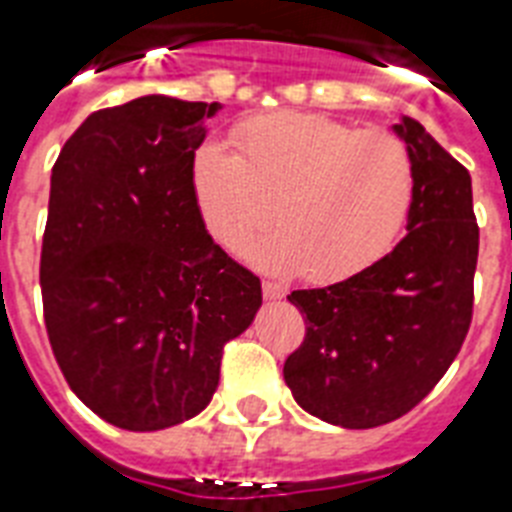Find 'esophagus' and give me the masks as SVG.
Instances as JSON below:
<instances>
[{"label": "esophagus", "mask_w": 512, "mask_h": 512, "mask_svg": "<svg viewBox=\"0 0 512 512\" xmlns=\"http://www.w3.org/2000/svg\"><path fill=\"white\" fill-rule=\"evenodd\" d=\"M286 294V289L281 284H273V281H263V297L265 299H281Z\"/></svg>", "instance_id": "1"}]
</instances>
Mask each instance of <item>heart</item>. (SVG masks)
Instances as JSON below:
<instances>
[{"label":"heart","mask_w":512,"mask_h":512,"mask_svg":"<svg viewBox=\"0 0 512 512\" xmlns=\"http://www.w3.org/2000/svg\"><path fill=\"white\" fill-rule=\"evenodd\" d=\"M231 155L202 144L191 186L207 231L255 265L318 284L350 278L392 247L413 199V162L386 131H355L323 115L281 112L244 123Z\"/></svg>","instance_id":"obj_1"}]
</instances>
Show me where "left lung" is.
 Segmentation results:
<instances>
[{"mask_svg":"<svg viewBox=\"0 0 512 512\" xmlns=\"http://www.w3.org/2000/svg\"><path fill=\"white\" fill-rule=\"evenodd\" d=\"M392 131L413 162L405 239L355 276L299 289L307 334L284 381L302 410L344 429L397 421L458 357L473 315L479 226L468 170L413 118Z\"/></svg>","mask_w":512,"mask_h":512,"instance_id":"obj_1","label":"left lung"}]
</instances>
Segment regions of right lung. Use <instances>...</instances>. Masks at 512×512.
<instances>
[{"label":"right lung","mask_w":512,"mask_h":512,"mask_svg":"<svg viewBox=\"0 0 512 512\" xmlns=\"http://www.w3.org/2000/svg\"><path fill=\"white\" fill-rule=\"evenodd\" d=\"M218 102L147 94L91 112L52 168L41 297L70 389L126 431L210 405L223 344L263 305L260 278L207 234L191 162Z\"/></svg>","instance_id":"add662e5"}]
</instances>
